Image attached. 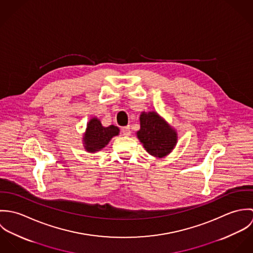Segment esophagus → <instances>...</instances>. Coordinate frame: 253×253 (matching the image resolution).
I'll use <instances>...</instances> for the list:
<instances>
[{
	"label": "esophagus",
	"mask_w": 253,
	"mask_h": 253,
	"mask_svg": "<svg viewBox=\"0 0 253 253\" xmlns=\"http://www.w3.org/2000/svg\"><path fill=\"white\" fill-rule=\"evenodd\" d=\"M122 132H123V135H125V136H129V135H130V128H129V126L123 127V128H122Z\"/></svg>",
	"instance_id": "34e87169"
}]
</instances>
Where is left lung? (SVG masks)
Here are the masks:
<instances>
[{
	"label": "left lung",
	"instance_id": "obj_1",
	"mask_svg": "<svg viewBox=\"0 0 253 253\" xmlns=\"http://www.w3.org/2000/svg\"><path fill=\"white\" fill-rule=\"evenodd\" d=\"M140 129L136 136L148 154L164 158L170 154L177 144V131L157 112H141Z\"/></svg>",
	"mask_w": 253,
	"mask_h": 253
}]
</instances>
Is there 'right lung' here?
<instances>
[{"mask_svg":"<svg viewBox=\"0 0 253 253\" xmlns=\"http://www.w3.org/2000/svg\"><path fill=\"white\" fill-rule=\"evenodd\" d=\"M120 129L116 126H103L100 120L96 117H92L87 125L85 131L83 135V145L86 152L95 153L102 150L110 140L119 135Z\"/></svg>","mask_w":253,"mask_h":253,"instance_id":"add662e5","label":"right lung"}]
</instances>
